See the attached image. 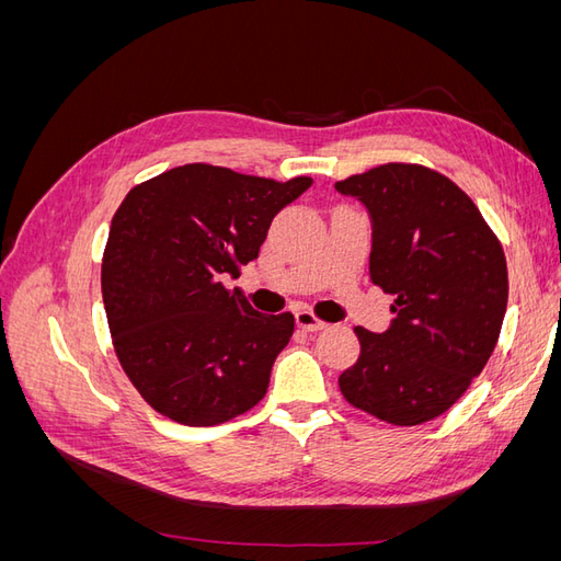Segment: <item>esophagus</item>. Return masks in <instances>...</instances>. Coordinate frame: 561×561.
<instances>
[{
	"label": "esophagus",
	"mask_w": 561,
	"mask_h": 561,
	"mask_svg": "<svg viewBox=\"0 0 561 561\" xmlns=\"http://www.w3.org/2000/svg\"><path fill=\"white\" fill-rule=\"evenodd\" d=\"M295 320H297V328H301L304 332H318V330L325 328V322H322L313 311H307V309L297 311Z\"/></svg>",
	"instance_id": "34e87169"
}]
</instances>
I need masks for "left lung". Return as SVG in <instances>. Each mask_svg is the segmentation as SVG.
Returning <instances> with one entry per match:
<instances>
[{
  "instance_id": "1",
  "label": "left lung",
  "mask_w": 561,
  "mask_h": 561,
  "mask_svg": "<svg viewBox=\"0 0 561 561\" xmlns=\"http://www.w3.org/2000/svg\"><path fill=\"white\" fill-rule=\"evenodd\" d=\"M334 186L369 210V276L396 297L383 334L355 328L360 358L339 388L371 416L419 426L445 414L496 348L503 245L461 186L426 165L383 163Z\"/></svg>"
}]
</instances>
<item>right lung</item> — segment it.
Returning a JSON list of instances; mask_svg holds the SVG:
<instances>
[{
	"label": "right lung",
	"mask_w": 561,
	"mask_h": 561,
	"mask_svg": "<svg viewBox=\"0 0 561 561\" xmlns=\"http://www.w3.org/2000/svg\"><path fill=\"white\" fill-rule=\"evenodd\" d=\"M311 184L186 163L126 194L103 254V301L116 358L159 414L217 426L266 396L295 316L254 311L222 278L257 260L271 219Z\"/></svg>",
	"instance_id": "right-lung-1"
}]
</instances>
